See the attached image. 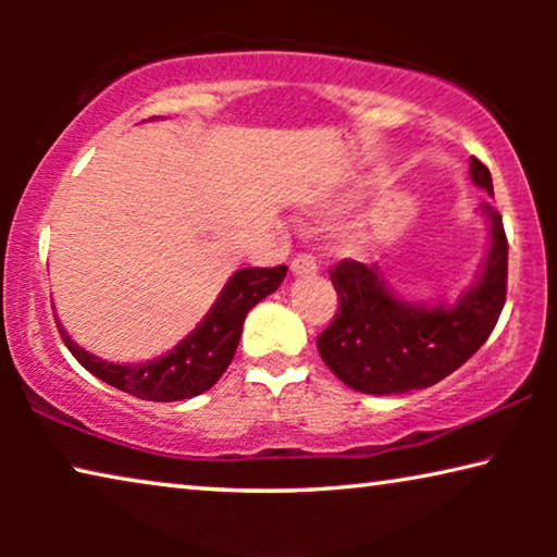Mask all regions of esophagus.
I'll list each match as a JSON object with an SVG mask.
<instances>
[{
  "label": "esophagus",
  "instance_id": "esophagus-1",
  "mask_svg": "<svg viewBox=\"0 0 557 557\" xmlns=\"http://www.w3.org/2000/svg\"><path fill=\"white\" fill-rule=\"evenodd\" d=\"M317 258L309 256V253H299L292 261V273L294 276H311V273H317Z\"/></svg>",
  "mask_w": 557,
  "mask_h": 557
}]
</instances>
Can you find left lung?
I'll return each mask as SVG.
<instances>
[{"mask_svg":"<svg viewBox=\"0 0 557 557\" xmlns=\"http://www.w3.org/2000/svg\"><path fill=\"white\" fill-rule=\"evenodd\" d=\"M471 182L494 195L492 174L471 157ZM490 248L474 284L454 304L408 301L377 265L339 261L332 284L339 311L317 337L322 360L357 393L400 395L436 385L490 337L507 296V235L502 215L482 205Z\"/></svg>","mask_w":557,"mask_h":557,"instance_id":"8db88e82","label":"left lung"}]
</instances>
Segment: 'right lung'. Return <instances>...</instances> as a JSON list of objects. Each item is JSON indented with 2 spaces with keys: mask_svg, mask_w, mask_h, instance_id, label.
I'll use <instances>...</instances> for the list:
<instances>
[{
  "mask_svg": "<svg viewBox=\"0 0 557 557\" xmlns=\"http://www.w3.org/2000/svg\"><path fill=\"white\" fill-rule=\"evenodd\" d=\"M286 271V265L235 271L208 314L202 317V322L177 347H172L157 360L126 364L101 360L75 345L58 322L60 337L90 375L134 395V398L154 403L195 398V395L210 391L227 370L235 349H238L246 314L258 301L276 292Z\"/></svg>",
  "mask_w": 557,
  "mask_h": 557,
  "instance_id": "right-lung-1",
  "label": "right lung"
}]
</instances>
